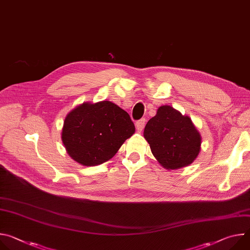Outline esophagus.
<instances>
[{
    "mask_svg": "<svg viewBox=\"0 0 250 250\" xmlns=\"http://www.w3.org/2000/svg\"><path fill=\"white\" fill-rule=\"evenodd\" d=\"M135 125H136V128L138 130H142V129H144L145 125H146V119H140L139 121L136 122Z\"/></svg>",
    "mask_w": 250,
    "mask_h": 250,
    "instance_id": "1",
    "label": "esophagus"
}]
</instances>
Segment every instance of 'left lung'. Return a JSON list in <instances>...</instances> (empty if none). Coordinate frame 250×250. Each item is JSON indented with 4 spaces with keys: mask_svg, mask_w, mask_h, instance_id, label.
Segmentation results:
<instances>
[{
    "mask_svg": "<svg viewBox=\"0 0 250 250\" xmlns=\"http://www.w3.org/2000/svg\"><path fill=\"white\" fill-rule=\"evenodd\" d=\"M151 152L166 169L191 164L201 149V135L189 117L170 105H162L145 128Z\"/></svg>",
    "mask_w": 250,
    "mask_h": 250,
    "instance_id": "left-lung-1",
    "label": "left lung"
}]
</instances>
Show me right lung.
Segmentation results:
<instances>
[{
  "label": "right lung",
  "mask_w": 250,
  "mask_h": 250,
  "mask_svg": "<svg viewBox=\"0 0 250 250\" xmlns=\"http://www.w3.org/2000/svg\"><path fill=\"white\" fill-rule=\"evenodd\" d=\"M134 130L129 115L116 104L84 103L65 118L62 141L75 161L96 166L111 159Z\"/></svg>",
  "instance_id": "add662e5"
}]
</instances>
